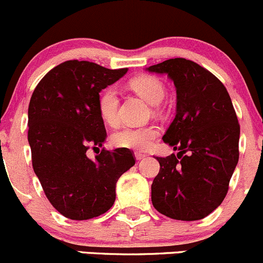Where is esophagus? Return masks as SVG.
I'll list each match as a JSON object with an SVG mask.
<instances>
[{
	"mask_svg": "<svg viewBox=\"0 0 263 263\" xmlns=\"http://www.w3.org/2000/svg\"><path fill=\"white\" fill-rule=\"evenodd\" d=\"M135 156H136V160H139V161H140V160L145 159L146 155L145 154H141V153H136V154H135Z\"/></svg>",
	"mask_w": 263,
	"mask_h": 263,
	"instance_id": "obj_1",
	"label": "esophagus"
}]
</instances>
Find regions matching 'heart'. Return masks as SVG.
Returning a JSON list of instances; mask_svg holds the SVG:
<instances>
[{
    "label": "heart",
    "mask_w": 263,
    "mask_h": 263,
    "mask_svg": "<svg viewBox=\"0 0 263 263\" xmlns=\"http://www.w3.org/2000/svg\"><path fill=\"white\" fill-rule=\"evenodd\" d=\"M129 87L134 92L142 97L151 104L161 102L165 96V87L157 77L150 74L134 77L129 81ZM98 113L102 121L108 126H117L120 122L118 107L120 98L115 88L108 87L102 90L98 96ZM159 136V128L155 124L142 127H126L116 132L112 136L113 145L121 148H128L134 151H146L153 146L154 141Z\"/></svg>",
    "instance_id": "obj_1"
}]
</instances>
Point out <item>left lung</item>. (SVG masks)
<instances>
[{"mask_svg":"<svg viewBox=\"0 0 263 263\" xmlns=\"http://www.w3.org/2000/svg\"><path fill=\"white\" fill-rule=\"evenodd\" d=\"M166 73L176 88V116L162 140L178 155L156 156L151 185L157 212L176 220L203 219L220 205L239 159V123L223 83L192 60L148 66Z\"/></svg>","mask_w":263,"mask_h":263,"instance_id":"left-lung-1","label":"left lung"}]
</instances>
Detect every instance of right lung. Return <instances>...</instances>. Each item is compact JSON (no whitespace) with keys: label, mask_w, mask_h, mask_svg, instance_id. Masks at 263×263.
<instances>
[{"label":"right lung","mask_w":263,"mask_h":263,"mask_svg":"<svg viewBox=\"0 0 263 263\" xmlns=\"http://www.w3.org/2000/svg\"><path fill=\"white\" fill-rule=\"evenodd\" d=\"M126 71L68 60L45 74L30 99L32 167L51 205L69 219H92L110 209L116 182L136 161L128 148L103 147L96 160L87 157L90 146L99 147L107 136L99 92Z\"/></svg>","instance_id":"1"}]
</instances>
